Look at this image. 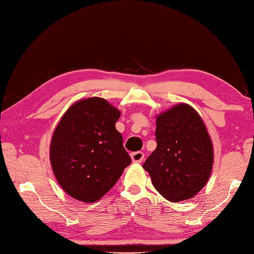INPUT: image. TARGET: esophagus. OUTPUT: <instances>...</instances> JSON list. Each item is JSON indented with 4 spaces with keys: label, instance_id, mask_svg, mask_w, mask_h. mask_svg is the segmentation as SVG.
Listing matches in <instances>:
<instances>
[{
    "label": "esophagus",
    "instance_id": "1",
    "mask_svg": "<svg viewBox=\"0 0 254 254\" xmlns=\"http://www.w3.org/2000/svg\"><path fill=\"white\" fill-rule=\"evenodd\" d=\"M131 159L133 163H142L144 159V154L142 152H134L131 154Z\"/></svg>",
    "mask_w": 254,
    "mask_h": 254
}]
</instances>
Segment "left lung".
I'll list each match as a JSON object with an SVG mask.
<instances>
[{"label":"left lung","instance_id":"obj_1","mask_svg":"<svg viewBox=\"0 0 254 254\" xmlns=\"http://www.w3.org/2000/svg\"><path fill=\"white\" fill-rule=\"evenodd\" d=\"M157 146L143 164L152 183L166 199L194 197L211 174L213 147L201 117L181 103L156 119Z\"/></svg>","mask_w":254,"mask_h":254}]
</instances>
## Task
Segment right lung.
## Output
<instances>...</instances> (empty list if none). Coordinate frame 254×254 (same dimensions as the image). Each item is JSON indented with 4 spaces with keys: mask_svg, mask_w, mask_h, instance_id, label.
Returning <instances> with one entry per match:
<instances>
[{
    "mask_svg": "<svg viewBox=\"0 0 254 254\" xmlns=\"http://www.w3.org/2000/svg\"><path fill=\"white\" fill-rule=\"evenodd\" d=\"M120 116L107 100L92 97L74 103L56 127L51 163L60 187L73 198L100 199L131 164L115 128Z\"/></svg>",
    "mask_w": 254,
    "mask_h": 254,
    "instance_id": "1",
    "label": "right lung"
}]
</instances>
